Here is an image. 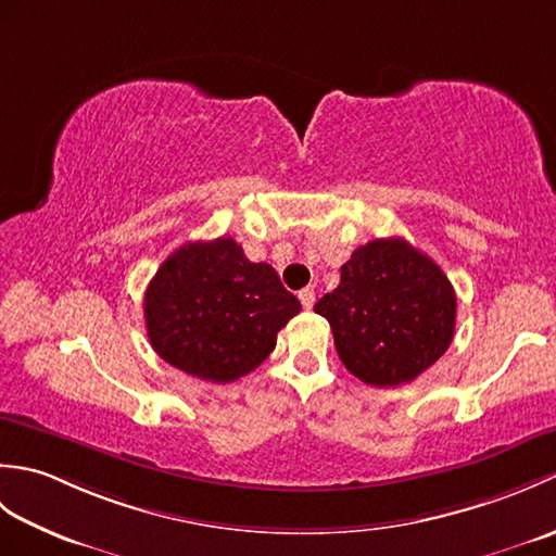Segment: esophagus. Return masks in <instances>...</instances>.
Instances as JSON below:
<instances>
[{
    "label": "esophagus",
    "instance_id": "esophagus-1",
    "mask_svg": "<svg viewBox=\"0 0 556 556\" xmlns=\"http://www.w3.org/2000/svg\"><path fill=\"white\" fill-rule=\"evenodd\" d=\"M299 299H301V303H303V308L311 311L313 305H315V291H313L311 287H305L303 291H299Z\"/></svg>",
    "mask_w": 556,
    "mask_h": 556
}]
</instances>
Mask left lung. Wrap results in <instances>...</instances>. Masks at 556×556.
I'll return each instance as SVG.
<instances>
[{
	"mask_svg": "<svg viewBox=\"0 0 556 556\" xmlns=\"http://www.w3.org/2000/svg\"><path fill=\"white\" fill-rule=\"evenodd\" d=\"M351 375L372 387L416 380L454 339L456 293L440 265L404 239H375L341 265L315 303Z\"/></svg>",
	"mask_w": 556,
	"mask_h": 556,
	"instance_id": "1",
	"label": "left lung"
}]
</instances>
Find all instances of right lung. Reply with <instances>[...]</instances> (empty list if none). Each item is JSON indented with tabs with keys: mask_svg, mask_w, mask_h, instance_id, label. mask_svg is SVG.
<instances>
[{
	"mask_svg": "<svg viewBox=\"0 0 556 556\" xmlns=\"http://www.w3.org/2000/svg\"><path fill=\"white\" fill-rule=\"evenodd\" d=\"M152 349L174 368L207 382L255 370L277 332L301 313L267 263H251L229 236L186 243L164 260L143 301Z\"/></svg>",
	"mask_w": 556,
	"mask_h": 556,
	"instance_id": "right-lung-1",
	"label": "right lung"
}]
</instances>
